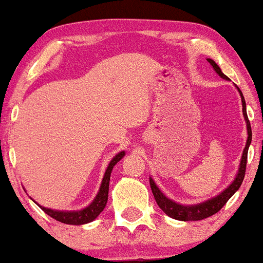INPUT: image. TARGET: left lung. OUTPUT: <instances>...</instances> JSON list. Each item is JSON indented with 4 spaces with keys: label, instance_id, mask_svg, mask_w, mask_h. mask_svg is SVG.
<instances>
[{
    "label": "left lung",
    "instance_id": "1",
    "mask_svg": "<svg viewBox=\"0 0 263 263\" xmlns=\"http://www.w3.org/2000/svg\"><path fill=\"white\" fill-rule=\"evenodd\" d=\"M208 62L210 63L211 66L215 69V71L218 73L222 79L229 80V78L222 73L221 69L219 68L218 64L214 62L213 59H208ZM238 89V87H237ZM238 92L241 95V101H242V112L243 116H245L246 120V125H247V142H246V147L243 149L242 153V158H241V163H240V168H238V173L235 180L232 182L230 185L226 188L221 194H219L218 197L210 199V200L204 201V203L198 204V205H188V206H184V205L177 204L176 201H172L171 199H168L167 197H164V194L158 189V186L156 185V183L153 182L152 178H149V184H151V189H152L153 195H155V199L158 204V206L167 214L168 216L171 218L176 219V220H182V221H197V220H203L209 218V216L214 215L218 211L221 209L224 205L228 203V200L230 199L232 195L236 193V190L240 188V185L242 184L243 178H245V172H246V163H247V152H249V147L250 143H251L252 140V131H251V125H250L249 117H247V112H246V102L245 99H243L242 92L241 90L238 89Z\"/></svg>",
    "mask_w": 263,
    "mask_h": 263
}]
</instances>
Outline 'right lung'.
<instances>
[{
	"instance_id": "right-lung-1",
	"label": "right lung",
	"mask_w": 263,
	"mask_h": 263,
	"mask_svg": "<svg viewBox=\"0 0 263 263\" xmlns=\"http://www.w3.org/2000/svg\"><path fill=\"white\" fill-rule=\"evenodd\" d=\"M123 156H125V152H120L119 155L114 157L112 161L108 164L106 172H105L104 179H102L100 190H99L98 195L93 199L92 203L87 208H85V209L79 211H57L52 209H47V208L43 206H41V209L43 210L47 215L52 216L53 219L58 220L60 222H64V224L83 225L87 224V222H91L93 219L98 218L99 214H100L101 211L104 210V208L106 206L108 197V183H110L111 172H112L114 165L116 164Z\"/></svg>"
}]
</instances>
